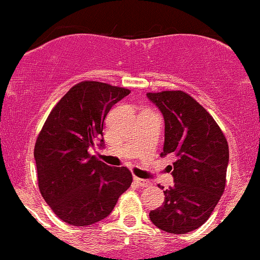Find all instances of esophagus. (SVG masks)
Instances as JSON below:
<instances>
[{"instance_id":"esophagus-1","label":"esophagus","mask_w":260,"mask_h":260,"mask_svg":"<svg viewBox=\"0 0 260 260\" xmlns=\"http://www.w3.org/2000/svg\"><path fill=\"white\" fill-rule=\"evenodd\" d=\"M133 180H134V182H136L137 184H138L139 187H148V186H150V182L147 181V180H142V178L136 177V176H134V177H133Z\"/></svg>"}]
</instances>
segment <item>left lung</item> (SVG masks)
<instances>
[{
    "mask_svg": "<svg viewBox=\"0 0 260 260\" xmlns=\"http://www.w3.org/2000/svg\"><path fill=\"white\" fill-rule=\"evenodd\" d=\"M165 121L161 156L174 155L175 184L165 201L149 213L151 222L169 234H187L202 226L221 198L229 165V145L207 110L182 90L148 92Z\"/></svg>",
    "mask_w": 260,
    "mask_h": 260,
    "instance_id": "left-lung-1",
    "label": "left lung"
}]
</instances>
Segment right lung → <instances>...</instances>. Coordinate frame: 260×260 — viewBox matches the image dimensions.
<instances>
[{
    "label": "right lung",
    "mask_w": 260,
    "mask_h": 260,
    "mask_svg": "<svg viewBox=\"0 0 260 260\" xmlns=\"http://www.w3.org/2000/svg\"><path fill=\"white\" fill-rule=\"evenodd\" d=\"M129 90L84 80L56 104L39 133L34 157L41 196L62 221L88 226L110 215L132 183L127 168H111L90 155L104 147L106 115Z\"/></svg>",
    "instance_id": "add662e5"
}]
</instances>
